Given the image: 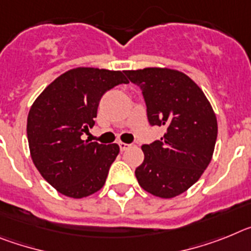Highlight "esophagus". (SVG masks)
Listing matches in <instances>:
<instances>
[{
	"mask_svg": "<svg viewBox=\"0 0 251 251\" xmlns=\"http://www.w3.org/2000/svg\"><path fill=\"white\" fill-rule=\"evenodd\" d=\"M119 145H120V150H121V151H125L126 149H128V148H130V144L123 143V141H120Z\"/></svg>",
	"mask_w": 251,
	"mask_h": 251,
	"instance_id": "esophagus-1",
	"label": "esophagus"
}]
</instances>
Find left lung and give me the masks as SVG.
Wrapping results in <instances>:
<instances>
[{
  "instance_id": "obj_1",
  "label": "left lung",
  "mask_w": 251,
  "mask_h": 251,
  "mask_svg": "<svg viewBox=\"0 0 251 251\" xmlns=\"http://www.w3.org/2000/svg\"><path fill=\"white\" fill-rule=\"evenodd\" d=\"M143 91L150 125L164 126L160 140L143 145L135 171L143 189L160 198L186 192L212 159L217 120L202 89L184 73L169 68L125 71Z\"/></svg>"
}]
</instances>
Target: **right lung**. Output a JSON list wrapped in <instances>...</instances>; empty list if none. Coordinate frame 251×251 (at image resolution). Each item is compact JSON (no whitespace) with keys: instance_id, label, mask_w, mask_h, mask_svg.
<instances>
[{"instance_id":"obj_1","label":"right lung","mask_w":251,"mask_h":251,"mask_svg":"<svg viewBox=\"0 0 251 251\" xmlns=\"http://www.w3.org/2000/svg\"><path fill=\"white\" fill-rule=\"evenodd\" d=\"M121 83H128L123 72L79 67L53 80L32 103L26 126L31 159L62 195L83 198L103 187L120 148L83 140V134L95 125L102 96Z\"/></svg>"}]
</instances>
